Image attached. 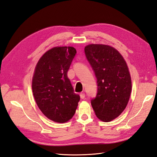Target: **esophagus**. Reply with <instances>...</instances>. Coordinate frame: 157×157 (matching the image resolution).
Wrapping results in <instances>:
<instances>
[{
	"instance_id": "34e87169",
	"label": "esophagus",
	"mask_w": 157,
	"mask_h": 157,
	"mask_svg": "<svg viewBox=\"0 0 157 157\" xmlns=\"http://www.w3.org/2000/svg\"><path fill=\"white\" fill-rule=\"evenodd\" d=\"M80 97L81 99H84L85 98V94L84 93H80Z\"/></svg>"
}]
</instances>
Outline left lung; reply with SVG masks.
Instances as JSON below:
<instances>
[{"mask_svg": "<svg viewBox=\"0 0 157 157\" xmlns=\"http://www.w3.org/2000/svg\"><path fill=\"white\" fill-rule=\"evenodd\" d=\"M84 52L97 78L98 93L91 105L99 120L110 122L121 115L129 101V70L124 58L112 46L92 44Z\"/></svg>", "mask_w": 157, "mask_h": 157, "instance_id": "obj_1", "label": "left lung"}]
</instances>
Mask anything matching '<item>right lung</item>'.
Here are the masks:
<instances>
[{"label": "right lung", "instance_id": "1", "mask_svg": "<svg viewBox=\"0 0 157 157\" xmlns=\"http://www.w3.org/2000/svg\"><path fill=\"white\" fill-rule=\"evenodd\" d=\"M76 53L73 47H54L44 53L35 67L32 80L35 101L42 113L56 122L69 121L80 100L67 77Z\"/></svg>", "mask_w": 157, "mask_h": 157}]
</instances>
